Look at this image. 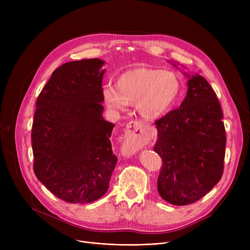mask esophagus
Instances as JSON below:
<instances>
[{
	"label": "esophagus",
	"mask_w": 250,
	"mask_h": 250,
	"mask_svg": "<svg viewBox=\"0 0 250 250\" xmlns=\"http://www.w3.org/2000/svg\"><path fill=\"white\" fill-rule=\"evenodd\" d=\"M124 149L127 153H132L146 145L151 139V134L142 123L135 121L126 125Z\"/></svg>",
	"instance_id": "1"
}]
</instances>
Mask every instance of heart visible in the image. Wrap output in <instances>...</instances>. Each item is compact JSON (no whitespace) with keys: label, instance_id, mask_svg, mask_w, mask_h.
I'll use <instances>...</instances> for the list:
<instances>
[{"label":"heart","instance_id":"b5f03b06","mask_svg":"<svg viewBox=\"0 0 250 250\" xmlns=\"http://www.w3.org/2000/svg\"><path fill=\"white\" fill-rule=\"evenodd\" d=\"M181 93L179 77L172 71L139 67L116 78L115 87L105 85L102 96L107 107L124 111L135 104L139 114L155 121L167 114L177 103Z\"/></svg>","mask_w":250,"mask_h":250}]
</instances>
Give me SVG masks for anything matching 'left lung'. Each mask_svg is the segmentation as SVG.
<instances>
[{"label":"left lung","instance_id":"1","mask_svg":"<svg viewBox=\"0 0 250 250\" xmlns=\"http://www.w3.org/2000/svg\"><path fill=\"white\" fill-rule=\"evenodd\" d=\"M188 87L179 108L155 122L154 151L163 160L157 187L161 198L175 206L201 200L224 171L226 134L217 95L198 74Z\"/></svg>","mask_w":250,"mask_h":250}]
</instances>
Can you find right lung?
I'll return each mask as SVG.
<instances>
[{
	"instance_id": "1",
	"label": "right lung",
	"mask_w": 250,
	"mask_h": 250,
	"mask_svg": "<svg viewBox=\"0 0 250 250\" xmlns=\"http://www.w3.org/2000/svg\"><path fill=\"white\" fill-rule=\"evenodd\" d=\"M104 62H69L52 73L38 95L32 124L33 170L59 199L92 203L109 188L117 157L114 125L102 117Z\"/></svg>"
}]
</instances>
